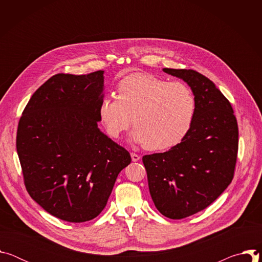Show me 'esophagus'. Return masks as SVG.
I'll return each mask as SVG.
<instances>
[{
  "label": "esophagus",
  "mask_w": 262,
  "mask_h": 262,
  "mask_svg": "<svg viewBox=\"0 0 262 262\" xmlns=\"http://www.w3.org/2000/svg\"><path fill=\"white\" fill-rule=\"evenodd\" d=\"M130 157H132V161H133V162H138V161H140V159H141V157H140L139 155L134 154V152L130 154Z\"/></svg>",
  "instance_id": "esophagus-1"
}]
</instances>
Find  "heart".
<instances>
[{"instance_id":"heart-1","label":"heart","mask_w":262,"mask_h":262,"mask_svg":"<svg viewBox=\"0 0 262 262\" xmlns=\"http://www.w3.org/2000/svg\"><path fill=\"white\" fill-rule=\"evenodd\" d=\"M196 105L195 95L185 84L133 73L119 82L117 97L101 100L99 116L112 138H119L133 122V142L148 150H164L190 132Z\"/></svg>"}]
</instances>
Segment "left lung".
Returning a JSON list of instances; mask_svg holds the SVG:
<instances>
[{
    "label": "left lung",
    "instance_id": "8db88e82",
    "mask_svg": "<svg viewBox=\"0 0 262 262\" xmlns=\"http://www.w3.org/2000/svg\"><path fill=\"white\" fill-rule=\"evenodd\" d=\"M163 70L188 83L196 98V114L180 143L142 161L156 207L179 220L206 208L232 181L238 126L231 103L208 78L193 69Z\"/></svg>",
    "mask_w": 262,
    "mask_h": 262
}]
</instances>
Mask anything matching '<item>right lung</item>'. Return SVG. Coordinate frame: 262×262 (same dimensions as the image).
<instances>
[{"label": "right lung", "instance_id": "1", "mask_svg": "<svg viewBox=\"0 0 262 262\" xmlns=\"http://www.w3.org/2000/svg\"><path fill=\"white\" fill-rule=\"evenodd\" d=\"M103 71L58 73L30 98L18 122L16 150L31 198L70 223L105 207L129 152L97 126Z\"/></svg>", "mask_w": 262, "mask_h": 262}]
</instances>
